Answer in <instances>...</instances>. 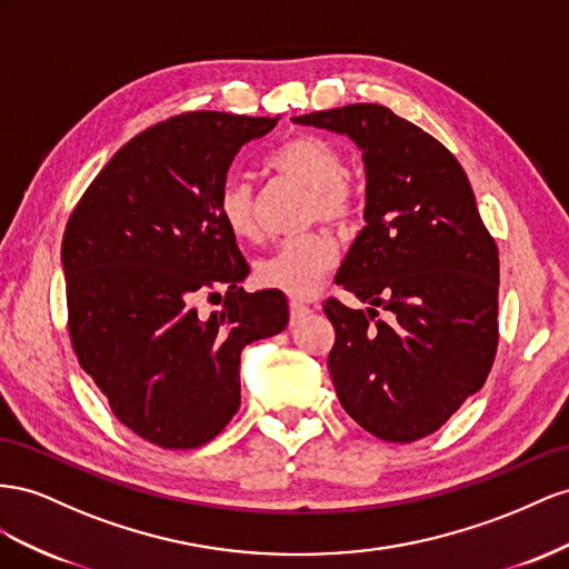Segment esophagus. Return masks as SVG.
<instances>
[{
	"label": "esophagus",
	"mask_w": 569,
	"mask_h": 569,
	"mask_svg": "<svg viewBox=\"0 0 569 569\" xmlns=\"http://www.w3.org/2000/svg\"><path fill=\"white\" fill-rule=\"evenodd\" d=\"M307 312H310V307L307 305H302V302H298V300H293L290 302V321H298V319H302Z\"/></svg>",
	"instance_id": "esophagus-1"
}]
</instances>
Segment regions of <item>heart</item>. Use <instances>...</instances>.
<instances>
[{"mask_svg":"<svg viewBox=\"0 0 569 569\" xmlns=\"http://www.w3.org/2000/svg\"><path fill=\"white\" fill-rule=\"evenodd\" d=\"M267 167L276 173L312 190L307 217L343 223L352 214V192L343 181V154L327 138L300 133L283 140L267 157ZM219 219L233 238H257L254 192L248 178L231 173L223 178L217 198ZM338 259L336 242L327 233H310L281 242L271 254L254 264V281L264 288L281 290L293 298H310Z\"/></svg>","mask_w":569,"mask_h":569,"instance_id":"heart-1","label":"heart"}]
</instances>
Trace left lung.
<instances>
[{"instance_id": "8db88e82", "label": "left lung", "mask_w": 569, "mask_h": 569, "mask_svg": "<svg viewBox=\"0 0 569 569\" xmlns=\"http://www.w3.org/2000/svg\"><path fill=\"white\" fill-rule=\"evenodd\" d=\"M348 136L365 161V229L327 300L329 375L346 412L383 441L441 429L489 377L498 346V248L460 161L381 104L296 117ZM383 306L388 320L376 319Z\"/></svg>"}]
</instances>
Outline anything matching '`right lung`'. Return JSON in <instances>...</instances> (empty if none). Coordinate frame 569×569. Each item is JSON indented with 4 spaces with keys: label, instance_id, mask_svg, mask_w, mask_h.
<instances>
[{
    "label": "right lung",
    "instance_id": "right-lung-1",
    "mask_svg": "<svg viewBox=\"0 0 569 569\" xmlns=\"http://www.w3.org/2000/svg\"><path fill=\"white\" fill-rule=\"evenodd\" d=\"M281 117L192 111L136 136L80 198L61 242L69 333L121 425L198 448L240 408V352L288 327L281 290L246 293L250 267L217 198L242 144ZM227 290L219 313L202 295Z\"/></svg>",
    "mask_w": 569,
    "mask_h": 569
}]
</instances>
